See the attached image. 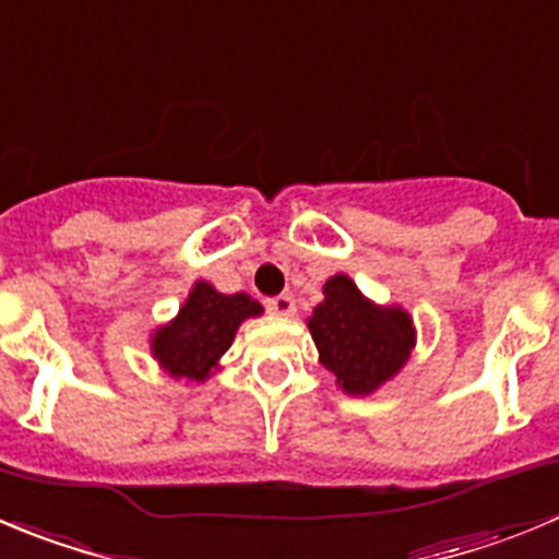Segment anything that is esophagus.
I'll list each match as a JSON object with an SVG mask.
<instances>
[{"label": "esophagus", "instance_id": "34e87169", "mask_svg": "<svg viewBox=\"0 0 559 559\" xmlns=\"http://www.w3.org/2000/svg\"><path fill=\"white\" fill-rule=\"evenodd\" d=\"M265 307H269V312H274V316L290 318L296 312V299L290 294H280L274 296V299L265 301Z\"/></svg>", "mask_w": 559, "mask_h": 559}]
</instances>
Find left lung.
Here are the masks:
<instances>
[{
    "label": "left lung",
    "instance_id": "8db88e82",
    "mask_svg": "<svg viewBox=\"0 0 559 559\" xmlns=\"http://www.w3.org/2000/svg\"><path fill=\"white\" fill-rule=\"evenodd\" d=\"M307 329L316 340L318 362L354 397L373 395L395 379L417 345L414 318L401 305H376L348 274L329 276Z\"/></svg>",
    "mask_w": 559,
    "mask_h": 559
}]
</instances>
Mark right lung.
<instances>
[{
  "mask_svg": "<svg viewBox=\"0 0 559 559\" xmlns=\"http://www.w3.org/2000/svg\"><path fill=\"white\" fill-rule=\"evenodd\" d=\"M258 316H263V307L252 296L222 294L197 280L178 316L151 332V356L169 379L203 384L219 370L238 326Z\"/></svg>",
  "mask_w": 559,
  "mask_h": 559,
  "instance_id": "1",
  "label": "right lung"
}]
</instances>
